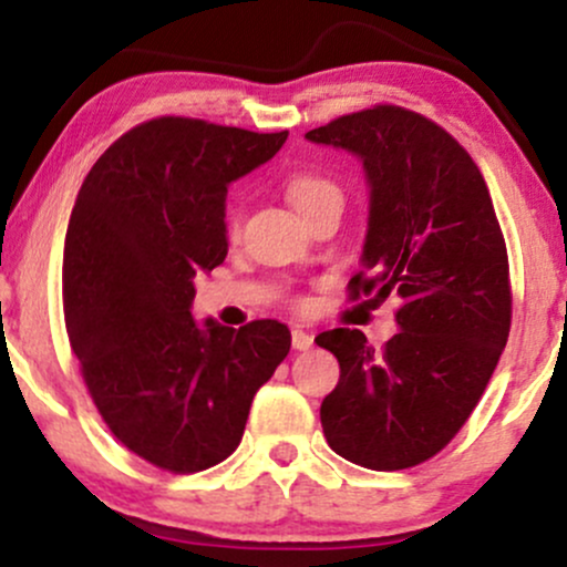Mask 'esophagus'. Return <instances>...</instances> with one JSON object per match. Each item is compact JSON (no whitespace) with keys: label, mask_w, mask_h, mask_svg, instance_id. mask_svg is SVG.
<instances>
[{"label":"esophagus","mask_w":567,"mask_h":567,"mask_svg":"<svg viewBox=\"0 0 567 567\" xmlns=\"http://www.w3.org/2000/svg\"><path fill=\"white\" fill-rule=\"evenodd\" d=\"M312 344H315V336L312 333L301 331V328H293V350L307 352V350H312Z\"/></svg>","instance_id":"1"}]
</instances>
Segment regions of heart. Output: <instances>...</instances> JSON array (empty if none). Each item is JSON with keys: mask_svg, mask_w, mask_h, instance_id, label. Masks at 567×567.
<instances>
[{"mask_svg": "<svg viewBox=\"0 0 567 567\" xmlns=\"http://www.w3.org/2000/svg\"><path fill=\"white\" fill-rule=\"evenodd\" d=\"M288 196H290V202H293V207L298 209V213H303V209H309L312 204L322 202V198L339 196V188H336L331 179L320 177V174L301 172V174H293V177H290ZM226 223H228V236L239 234V223H241L239 209H228V220Z\"/></svg>", "mask_w": 567, "mask_h": 567, "instance_id": "1", "label": "heart"}]
</instances>
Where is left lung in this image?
<instances>
[{
	"mask_svg": "<svg viewBox=\"0 0 567 567\" xmlns=\"http://www.w3.org/2000/svg\"><path fill=\"white\" fill-rule=\"evenodd\" d=\"M307 140L363 164L369 226L352 298H401L382 352L350 328L315 339L341 369L322 433L363 468H412L455 439L506 347L512 288L493 198L471 155L403 107L352 112Z\"/></svg>",
	"mask_w": 567,
	"mask_h": 567,
	"instance_id": "left-lung-1",
	"label": "left lung"
}]
</instances>
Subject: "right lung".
I'll return each mask as SVG.
<instances>
[{"label": "right lung", "instance_id": "1", "mask_svg": "<svg viewBox=\"0 0 567 567\" xmlns=\"http://www.w3.org/2000/svg\"><path fill=\"white\" fill-rule=\"evenodd\" d=\"M288 132L155 117L85 177L64 241V320L89 393L115 439L174 474L239 446L258 388L290 352L288 326L226 328L190 315L196 274L228 255L226 196Z\"/></svg>", "mask_w": 567, "mask_h": 567}]
</instances>
